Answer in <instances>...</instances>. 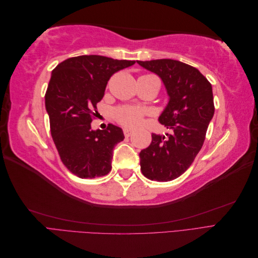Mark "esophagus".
<instances>
[{
	"mask_svg": "<svg viewBox=\"0 0 258 258\" xmlns=\"http://www.w3.org/2000/svg\"><path fill=\"white\" fill-rule=\"evenodd\" d=\"M132 132H134V131H132L131 129H128V128H124L123 129V135H124V137H126V138L130 137L132 135Z\"/></svg>",
	"mask_w": 258,
	"mask_h": 258,
	"instance_id": "34e87169",
	"label": "esophagus"
}]
</instances>
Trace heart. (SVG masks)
<instances>
[{"instance_id": "heart-1", "label": "heart", "mask_w": 258, "mask_h": 258, "mask_svg": "<svg viewBox=\"0 0 258 258\" xmlns=\"http://www.w3.org/2000/svg\"><path fill=\"white\" fill-rule=\"evenodd\" d=\"M144 114L145 112L141 107L124 105L116 108L114 111V118L122 127L137 128L141 124Z\"/></svg>"}]
</instances>
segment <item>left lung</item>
Masks as SVG:
<instances>
[{"mask_svg":"<svg viewBox=\"0 0 258 258\" xmlns=\"http://www.w3.org/2000/svg\"><path fill=\"white\" fill-rule=\"evenodd\" d=\"M160 76L170 97L159 122L172 130L166 136L152 134V143L140 153L145 177L168 182L188 169L204 145L214 115L211 83L196 68L172 59L138 61Z\"/></svg>","mask_w":258,"mask_h":258,"instance_id":"1","label":"left lung"}]
</instances>
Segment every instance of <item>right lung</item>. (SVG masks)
<instances>
[{
  "label": "right lung",
  "instance_id": "right-lung-1",
  "mask_svg": "<svg viewBox=\"0 0 258 258\" xmlns=\"http://www.w3.org/2000/svg\"><path fill=\"white\" fill-rule=\"evenodd\" d=\"M135 63L90 54L69 58L52 70L45 93L50 134L61 161L76 176L100 177L111 171L122 130L108 123L105 130L93 131L91 122L111 76Z\"/></svg>",
  "mask_w": 258,
  "mask_h": 258
}]
</instances>
